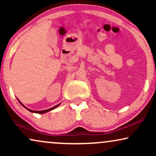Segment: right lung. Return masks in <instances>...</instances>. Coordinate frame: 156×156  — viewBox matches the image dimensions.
<instances>
[{
	"instance_id": "obj_1",
	"label": "right lung",
	"mask_w": 156,
	"mask_h": 156,
	"mask_svg": "<svg viewBox=\"0 0 156 156\" xmlns=\"http://www.w3.org/2000/svg\"><path fill=\"white\" fill-rule=\"evenodd\" d=\"M18 101L20 102V104H21V105H22V106H23V107H25V108H26V109L28 110L29 112H32V113H36V114H44V113H47V112H50V111L52 110V109H54V108H57V106H59L60 105V104H61V103H60V104H57V105H56V106H53V107H52V108H48V109H46V110H42V111H34V110H31V109H30V108H27L26 106L23 105V104L22 103H21V102H20V101H19V100H18Z\"/></svg>"
}]
</instances>
